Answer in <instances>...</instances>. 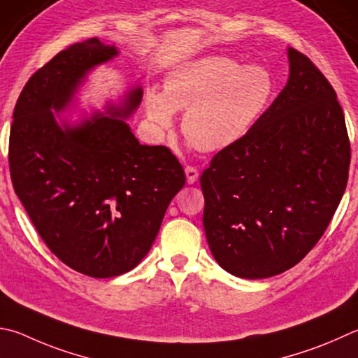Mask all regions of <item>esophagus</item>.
<instances>
[{
  "label": "esophagus",
  "mask_w": 358,
  "mask_h": 358,
  "mask_svg": "<svg viewBox=\"0 0 358 358\" xmlns=\"http://www.w3.org/2000/svg\"><path fill=\"white\" fill-rule=\"evenodd\" d=\"M185 173H186V180H187V185H194L199 178V171L196 167L192 166H187L185 169Z\"/></svg>",
  "instance_id": "1"
}]
</instances>
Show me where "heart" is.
<instances>
[{
  "label": "heart",
  "mask_w": 358,
  "mask_h": 358,
  "mask_svg": "<svg viewBox=\"0 0 358 358\" xmlns=\"http://www.w3.org/2000/svg\"><path fill=\"white\" fill-rule=\"evenodd\" d=\"M275 92L269 69L208 55L169 71L164 92L147 94V117L157 129H167L173 111L186 109L181 122L186 138L200 150L220 152L250 131Z\"/></svg>",
  "instance_id": "obj_1"
}]
</instances>
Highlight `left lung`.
<instances>
[{"label": "left lung", "mask_w": 358, "mask_h": 358, "mask_svg": "<svg viewBox=\"0 0 358 358\" xmlns=\"http://www.w3.org/2000/svg\"><path fill=\"white\" fill-rule=\"evenodd\" d=\"M287 53V86L200 177L213 257L249 280L301 262L324 235L348 185L350 144L335 90L307 56L294 48Z\"/></svg>", "instance_id": "left-lung-1"}]
</instances>
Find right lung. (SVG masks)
<instances>
[{
  "mask_svg": "<svg viewBox=\"0 0 358 358\" xmlns=\"http://www.w3.org/2000/svg\"><path fill=\"white\" fill-rule=\"evenodd\" d=\"M96 37L57 53L26 83L9 139L12 185L38 235L69 268L94 278L134 269L157 238L185 171L162 145H142L127 123L141 86L73 122L78 92L119 56Z\"/></svg>",
  "mask_w": 358,
  "mask_h": 358,
  "instance_id": "obj_1",
  "label": "right lung"
}]
</instances>
